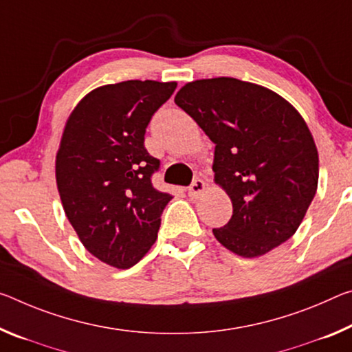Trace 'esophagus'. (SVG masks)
Here are the masks:
<instances>
[{
    "mask_svg": "<svg viewBox=\"0 0 352 352\" xmlns=\"http://www.w3.org/2000/svg\"><path fill=\"white\" fill-rule=\"evenodd\" d=\"M204 192H205V182L200 180V178H197V180L192 182L191 188H189L188 196L191 199H199Z\"/></svg>",
    "mask_w": 352,
    "mask_h": 352,
    "instance_id": "esophagus-1",
    "label": "esophagus"
}]
</instances>
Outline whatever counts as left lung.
Masks as SVG:
<instances>
[{
  "label": "left lung",
  "mask_w": 352,
  "mask_h": 352,
  "mask_svg": "<svg viewBox=\"0 0 352 352\" xmlns=\"http://www.w3.org/2000/svg\"><path fill=\"white\" fill-rule=\"evenodd\" d=\"M175 103L214 144V183L233 214L213 228L222 246L244 258L292 238L318 188L314 136L294 106L271 89L236 78L186 82Z\"/></svg>",
  "instance_id": "obj_1"
}]
</instances>
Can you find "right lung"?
Returning a JSON list of instances; mask_svg holds the SVG:
<instances>
[{
  "mask_svg": "<svg viewBox=\"0 0 352 352\" xmlns=\"http://www.w3.org/2000/svg\"><path fill=\"white\" fill-rule=\"evenodd\" d=\"M175 87L152 80L96 87L64 125L54 172L65 216L82 246L117 270L135 266L153 246L172 199L152 186L160 161L144 135Z\"/></svg>",
  "mask_w": 352,
  "mask_h": 352,
  "instance_id": "1",
  "label": "right lung"
}]
</instances>
